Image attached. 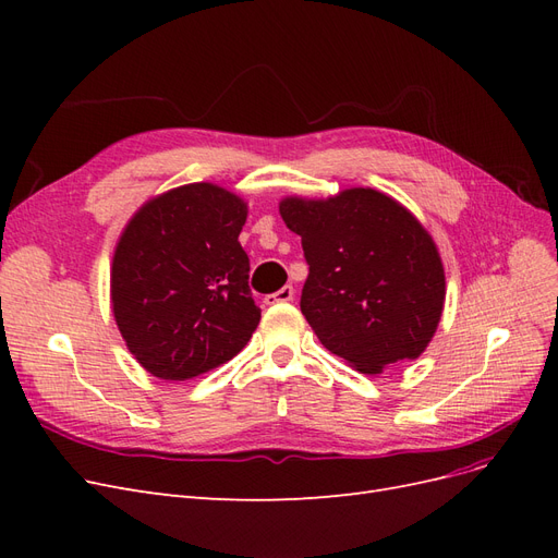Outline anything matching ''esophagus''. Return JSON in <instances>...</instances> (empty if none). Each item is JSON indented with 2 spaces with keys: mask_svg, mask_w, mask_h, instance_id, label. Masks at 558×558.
Segmentation results:
<instances>
[{
  "mask_svg": "<svg viewBox=\"0 0 558 558\" xmlns=\"http://www.w3.org/2000/svg\"><path fill=\"white\" fill-rule=\"evenodd\" d=\"M293 295H295V289L289 283V286H283V289H279L277 293H269L265 298V302H267V305H279V302H291Z\"/></svg>",
  "mask_w": 558,
  "mask_h": 558,
  "instance_id": "obj_1",
  "label": "esophagus"
}]
</instances>
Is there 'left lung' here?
<instances>
[{
  "label": "left lung",
  "instance_id": "obj_1",
  "mask_svg": "<svg viewBox=\"0 0 558 558\" xmlns=\"http://www.w3.org/2000/svg\"><path fill=\"white\" fill-rule=\"evenodd\" d=\"M279 211L302 238L300 310L320 344L365 375L418 359L440 324L445 269L416 218L373 189L289 197Z\"/></svg>",
  "mask_w": 558,
  "mask_h": 558
}]
</instances>
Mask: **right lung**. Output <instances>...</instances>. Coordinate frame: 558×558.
<instances>
[{"label":"right lung","mask_w":558,"mask_h":558,"mask_svg":"<svg viewBox=\"0 0 558 558\" xmlns=\"http://www.w3.org/2000/svg\"><path fill=\"white\" fill-rule=\"evenodd\" d=\"M246 205L211 183L150 199L113 253L111 302L150 375L185 381L238 356L260 320L240 244Z\"/></svg>","instance_id":"right-lung-1"}]
</instances>
